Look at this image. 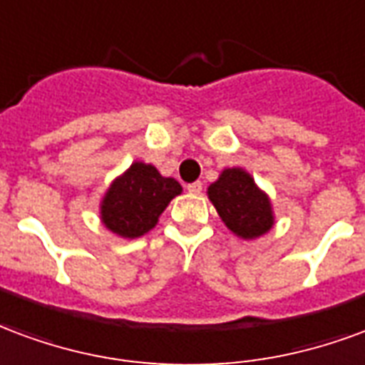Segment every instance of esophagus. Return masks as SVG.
Masks as SVG:
<instances>
[{"label":"esophagus","instance_id":"obj_1","mask_svg":"<svg viewBox=\"0 0 365 365\" xmlns=\"http://www.w3.org/2000/svg\"><path fill=\"white\" fill-rule=\"evenodd\" d=\"M186 190L190 194H200L202 192V182L200 180H196V182H190V185H186Z\"/></svg>","mask_w":365,"mask_h":365}]
</instances>
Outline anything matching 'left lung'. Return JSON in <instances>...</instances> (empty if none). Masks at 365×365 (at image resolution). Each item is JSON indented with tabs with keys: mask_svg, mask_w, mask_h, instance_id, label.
Here are the masks:
<instances>
[{
	"mask_svg": "<svg viewBox=\"0 0 365 365\" xmlns=\"http://www.w3.org/2000/svg\"><path fill=\"white\" fill-rule=\"evenodd\" d=\"M208 196L223 223L239 237L255 239L272 227L274 217L267 194L260 192L243 169H225L210 185Z\"/></svg>",
	"mask_w": 365,
	"mask_h": 365,
	"instance_id": "left-lung-1",
	"label": "left lung"
}]
</instances>
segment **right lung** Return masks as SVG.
<instances>
[{
    "label": "right lung",
    "mask_w": 365,
    "mask_h": 365,
    "mask_svg": "<svg viewBox=\"0 0 365 365\" xmlns=\"http://www.w3.org/2000/svg\"><path fill=\"white\" fill-rule=\"evenodd\" d=\"M180 190L177 180L161 177L155 167L134 163L108 188L101 206L103 223L116 235L140 237L155 227L157 217Z\"/></svg>",
    "instance_id": "add662e5"
}]
</instances>
